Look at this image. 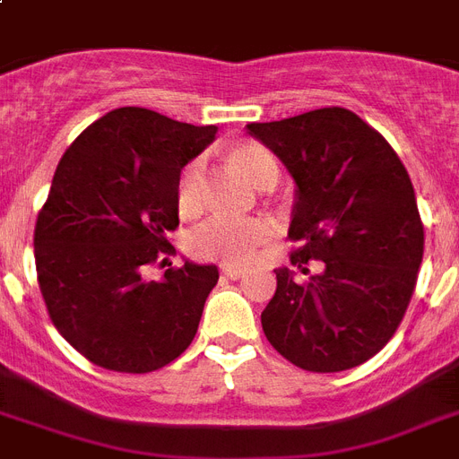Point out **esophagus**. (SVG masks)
<instances>
[{
    "label": "esophagus",
    "mask_w": 459,
    "mask_h": 459,
    "mask_svg": "<svg viewBox=\"0 0 459 459\" xmlns=\"http://www.w3.org/2000/svg\"><path fill=\"white\" fill-rule=\"evenodd\" d=\"M221 273H223V276H229V279L238 281V279H243V276L247 272H245V269H240V266H229V264H226V266H221Z\"/></svg>",
    "instance_id": "34e87169"
}]
</instances>
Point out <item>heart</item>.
<instances>
[{
	"label": "heart",
	"mask_w": 459,
	"mask_h": 459,
	"mask_svg": "<svg viewBox=\"0 0 459 459\" xmlns=\"http://www.w3.org/2000/svg\"><path fill=\"white\" fill-rule=\"evenodd\" d=\"M233 159L259 187L279 180V161L259 143H240L233 147ZM176 204L180 214L195 216L204 207V157L190 159L176 183ZM276 238V226L264 216L230 219L212 216L195 226L187 247L195 257L223 262V264H250L259 250Z\"/></svg>",
	"instance_id": "1"
}]
</instances>
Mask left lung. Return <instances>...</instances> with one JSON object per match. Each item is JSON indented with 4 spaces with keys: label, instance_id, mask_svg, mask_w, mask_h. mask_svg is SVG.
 Listing matches in <instances>:
<instances>
[{
    "label": "left lung",
    "instance_id": "1",
    "mask_svg": "<svg viewBox=\"0 0 459 459\" xmlns=\"http://www.w3.org/2000/svg\"><path fill=\"white\" fill-rule=\"evenodd\" d=\"M298 183L288 238L290 262L319 274L276 269V293L262 312L273 350L305 371L352 369L398 331L424 257L412 180L388 140L342 107L272 124H247Z\"/></svg>",
    "mask_w": 459,
    "mask_h": 459
}]
</instances>
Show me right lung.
Returning a JSON list of instances; mask_svg holds the SVG:
<instances>
[{
  "label": "right lung",
  "instance_id": "add662e5",
  "mask_svg": "<svg viewBox=\"0 0 459 459\" xmlns=\"http://www.w3.org/2000/svg\"><path fill=\"white\" fill-rule=\"evenodd\" d=\"M214 135L216 126L121 107L56 166L32 238L39 293L56 331L102 369L157 371L197 333L219 269L186 262L159 281L145 269L173 252L166 233L178 229L180 169Z\"/></svg>",
  "mask_w": 459,
  "mask_h": 459
}]
</instances>
